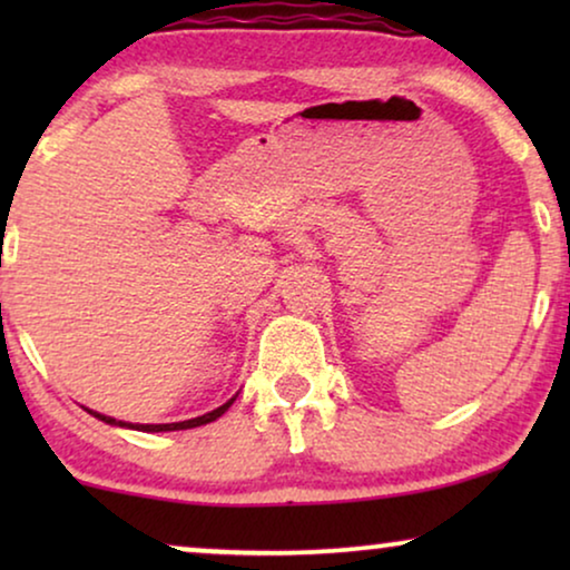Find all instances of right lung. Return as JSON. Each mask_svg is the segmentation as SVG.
<instances>
[{"label": "right lung", "instance_id": "add662e5", "mask_svg": "<svg viewBox=\"0 0 570 570\" xmlns=\"http://www.w3.org/2000/svg\"><path fill=\"white\" fill-rule=\"evenodd\" d=\"M238 396V394H236ZM236 396H230L228 402L220 404V407L213 410V412H205V415L199 417H191V420H181V423H160V425H150V423H127V420H116V417H108V415H100V412L96 410H88L92 417L104 420V423L108 425H116V428H129V431H145V433H166V431H189V428H199V425H207L213 423V420H217L223 415L225 410L230 407L233 402H236Z\"/></svg>", "mask_w": 570, "mask_h": 570}]
</instances>
